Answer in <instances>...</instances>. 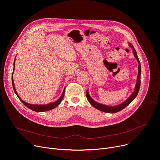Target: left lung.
Segmentation results:
<instances>
[{"mask_svg":"<svg viewBox=\"0 0 160 160\" xmlns=\"http://www.w3.org/2000/svg\"><path fill=\"white\" fill-rule=\"evenodd\" d=\"M129 45H130V47L133 49V52L134 54L135 58L138 60V62H139V66H138V80H137V83L135 85V88L134 90V92L132 94V95L130 96V98L126 100L124 102L122 103L121 104L115 106H106V105H103L101 104H99L96 101H94L92 98H91L88 94V90L86 91V97L88 101V102L92 104L96 109H99L101 111L103 112H109V113H115L117 112H118L122 109H123L126 106H127L138 95L139 90L140 88V86H141V64H140V61L139 59L138 58V54H137L136 51L134 49L133 45L132 43H129Z\"/></svg>","mask_w":160,"mask_h":160,"instance_id":"obj_1","label":"left lung"}]
</instances>
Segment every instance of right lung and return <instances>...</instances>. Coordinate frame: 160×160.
I'll return each instance as SVG.
<instances>
[{
  "label": "right lung",
  "instance_id": "right-lung-1",
  "mask_svg": "<svg viewBox=\"0 0 160 160\" xmlns=\"http://www.w3.org/2000/svg\"><path fill=\"white\" fill-rule=\"evenodd\" d=\"M14 72V71H13ZM13 72H12V74H13ZM12 87H13V88H14V92L16 93V94L17 95V96L18 97V98L21 100V101L23 103V104L25 106H26L27 108H28L29 109L34 111H36V112H43V111H49V110H51V109H52L54 108H55L56 107H57L61 102L62 99H63V97H64V90L65 89H64L63 90V92L61 96V98L56 102H52V103H50V104H45V105H38V104H36V105H34V104H28L27 102H25V101H22L21 99V98L19 97V96L18 95L16 91V89H15V87H14V81H13V78H12Z\"/></svg>",
  "mask_w": 160,
  "mask_h": 160
}]
</instances>
